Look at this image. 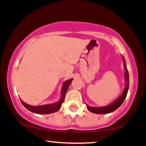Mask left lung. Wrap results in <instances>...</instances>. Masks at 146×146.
Listing matches in <instances>:
<instances>
[{
  "instance_id": "obj_1",
  "label": "left lung",
  "mask_w": 146,
  "mask_h": 146,
  "mask_svg": "<svg viewBox=\"0 0 146 146\" xmlns=\"http://www.w3.org/2000/svg\"><path fill=\"white\" fill-rule=\"evenodd\" d=\"M122 59H123L124 68H125V80L126 83H127L126 84L123 92H122V94L118 99H116L115 101H113V103H111L109 105L106 106L92 107L90 106H87V104H86L87 109L90 110V112H92V113H96V114H106V113H111V112H113L115 110H117V108L122 105V103L124 102V101H125L126 96H127V92H128L129 86V73L127 68V64H126L125 59L123 56H122Z\"/></svg>"
}]
</instances>
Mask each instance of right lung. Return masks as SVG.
Masks as SVG:
<instances>
[{
  "instance_id": "1",
  "label": "right lung",
  "mask_w": 146,
  "mask_h": 146,
  "mask_svg": "<svg viewBox=\"0 0 146 146\" xmlns=\"http://www.w3.org/2000/svg\"><path fill=\"white\" fill-rule=\"evenodd\" d=\"M73 78L68 80L65 81L63 83L62 87H61V99L58 102L54 103L51 104H46V105L38 106H31L29 104L24 103L22 100H21L22 105L27 108V110H30L32 113H36V114H50V113H55V112L58 111L60 109L61 104L64 102V99H65L66 93L67 90H68L69 85L71 83Z\"/></svg>"
}]
</instances>
